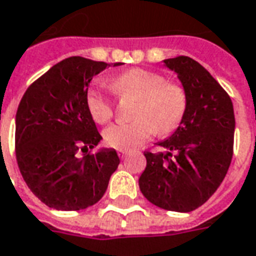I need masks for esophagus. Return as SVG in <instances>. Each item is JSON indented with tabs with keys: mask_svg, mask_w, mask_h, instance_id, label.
Masks as SVG:
<instances>
[{
	"mask_svg": "<svg viewBox=\"0 0 256 256\" xmlns=\"http://www.w3.org/2000/svg\"><path fill=\"white\" fill-rule=\"evenodd\" d=\"M128 152H130V151H128V150H119V151H118V155H119V158L123 159L128 156Z\"/></svg>",
	"mask_w": 256,
	"mask_h": 256,
	"instance_id": "34e87169",
	"label": "esophagus"
}]
</instances>
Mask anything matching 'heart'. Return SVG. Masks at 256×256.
<instances>
[{
  "label": "heart",
  "instance_id": "heart-1",
  "mask_svg": "<svg viewBox=\"0 0 256 256\" xmlns=\"http://www.w3.org/2000/svg\"><path fill=\"white\" fill-rule=\"evenodd\" d=\"M120 96L140 100L136 110L137 120L116 123L104 132V140L118 150H132L154 134H169L182 123L187 108V94L182 86L168 83L158 73L134 69L123 73L112 83ZM87 105L92 119L106 123L114 116V105L102 88L94 87L87 94Z\"/></svg>",
  "mask_w": 256,
  "mask_h": 256
}]
</instances>
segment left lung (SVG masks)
Listing matches in <instances>:
<instances>
[{
	"label": "left lung",
	"mask_w": 256,
	"mask_h": 256,
	"mask_svg": "<svg viewBox=\"0 0 256 256\" xmlns=\"http://www.w3.org/2000/svg\"><path fill=\"white\" fill-rule=\"evenodd\" d=\"M178 74L187 94L178 128L144 152L146 166L138 178L142 196L166 210L191 212L218 190L233 158L234 110L232 100L210 73L188 56L164 60Z\"/></svg>",
	"instance_id": "obj_1"
}]
</instances>
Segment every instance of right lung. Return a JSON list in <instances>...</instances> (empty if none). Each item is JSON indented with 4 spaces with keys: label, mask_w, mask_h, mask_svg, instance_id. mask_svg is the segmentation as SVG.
<instances>
[{
    "label": "right lung",
    "mask_w": 256,
    "mask_h": 256,
    "mask_svg": "<svg viewBox=\"0 0 256 256\" xmlns=\"http://www.w3.org/2000/svg\"><path fill=\"white\" fill-rule=\"evenodd\" d=\"M120 65L66 58L37 78L20 100L16 160L28 188L50 208L86 209L108 188L120 159L114 148L88 154L102 137L88 110L87 91L106 66Z\"/></svg>",
    "instance_id": "obj_1"
}]
</instances>
